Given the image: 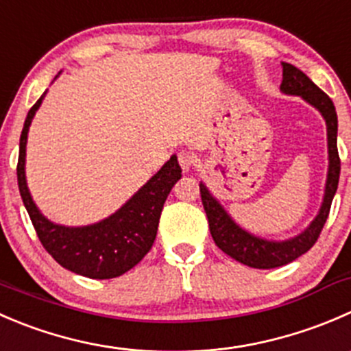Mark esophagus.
Here are the masks:
<instances>
[{"label":"esophagus","instance_id":"esophagus-1","mask_svg":"<svg viewBox=\"0 0 351 351\" xmlns=\"http://www.w3.org/2000/svg\"><path fill=\"white\" fill-rule=\"evenodd\" d=\"M194 162H196V155L191 154V152H180L179 154V165L182 167L184 172H189L193 169Z\"/></svg>","mask_w":351,"mask_h":351}]
</instances>
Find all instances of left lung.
Returning a JSON list of instances; mask_svg holds the SVG:
<instances>
[{
	"label": "left lung",
	"instance_id": "1",
	"mask_svg": "<svg viewBox=\"0 0 351 351\" xmlns=\"http://www.w3.org/2000/svg\"><path fill=\"white\" fill-rule=\"evenodd\" d=\"M283 80L280 90L285 95L300 97L302 100L319 110L322 119L326 121V133H328V176L324 184V196H322L321 208L314 220L295 237L285 239V241H269V239L259 237L251 234L245 228H242L234 218L228 215V211L221 206L220 201L211 194L206 184L201 180L199 193L203 201L204 211H206L208 223H210V234L213 237L215 244L234 258L235 261L242 263L245 266L258 269H271L278 266L289 265L300 258L302 254L308 251L317 241L326 220H328L329 208H331L332 197L338 189L339 180V155L336 147V136H338V116L332 100L314 85L311 78L295 68L289 62H282Z\"/></svg>",
	"mask_w": 351,
	"mask_h": 351
}]
</instances>
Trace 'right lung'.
<instances>
[{
  "label": "right lung",
  "mask_w": 351,
  "mask_h": 351,
  "mask_svg": "<svg viewBox=\"0 0 351 351\" xmlns=\"http://www.w3.org/2000/svg\"><path fill=\"white\" fill-rule=\"evenodd\" d=\"M59 75L61 73H58ZM46 93L47 90L29 110L20 136L16 165L20 196L44 249L62 268L86 278H116L136 266L154 245L165 199L174 184L182 177L180 165L176 155H172L157 174L152 176L119 210L104 220L82 227L54 223L37 208L25 176L27 138Z\"/></svg>",
  "instance_id": "right-lung-1"
}]
</instances>
